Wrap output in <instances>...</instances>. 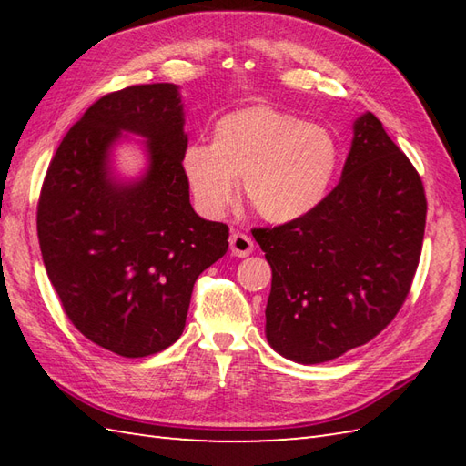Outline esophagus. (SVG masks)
Wrapping results in <instances>:
<instances>
[{
	"instance_id": "34e87169",
	"label": "esophagus",
	"mask_w": 466,
	"mask_h": 466,
	"mask_svg": "<svg viewBox=\"0 0 466 466\" xmlns=\"http://www.w3.org/2000/svg\"><path fill=\"white\" fill-rule=\"evenodd\" d=\"M230 250L234 256H238V258H246V256L254 250V240L248 234L234 232L230 236Z\"/></svg>"
}]
</instances>
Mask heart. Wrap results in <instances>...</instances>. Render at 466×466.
I'll return each instance as SVG.
<instances>
[{
	"instance_id": "obj_1",
	"label": "heart",
	"mask_w": 466,
	"mask_h": 466,
	"mask_svg": "<svg viewBox=\"0 0 466 466\" xmlns=\"http://www.w3.org/2000/svg\"><path fill=\"white\" fill-rule=\"evenodd\" d=\"M339 166V146L322 126L306 124L268 106L222 116L210 146L192 142L182 152V174L194 204L220 218L236 196L272 224L309 216L329 194Z\"/></svg>"
}]
</instances>
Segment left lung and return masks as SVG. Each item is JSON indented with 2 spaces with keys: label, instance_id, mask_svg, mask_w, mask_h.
Masks as SVG:
<instances>
[{
  "label": "left lung",
  "instance_id": "obj_1",
  "mask_svg": "<svg viewBox=\"0 0 466 466\" xmlns=\"http://www.w3.org/2000/svg\"><path fill=\"white\" fill-rule=\"evenodd\" d=\"M427 198L419 172L364 114L340 182L309 216L252 236L272 268L266 339L302 364L372 340L399 314L420 260Z\"/></svg>",
  "mask_w": 466,
  "mask_h": 466
}]
</instances>
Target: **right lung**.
I'll list each match as a JSON object with an SVG mask.
<instances>
[{"label": "right lung", "instance_id": "obj_1", "mask_svg": "<svg viewBox=\"0 0 466 466\" xmlns=\"http://www.w3.org/2000/svg\"><path fill=\"white\" fill-rule=\"evenodd\" d=\"M122 129L148 137L142 181L117 185L106 152ZM174 84L106 94L64 136L37 202L42 258L62 309L87 340L126 359L167 349L194 282L228 250V226L194 212Z\"/></svg>", "mask_w": 466, "mask_h": 466}]
</instances>
